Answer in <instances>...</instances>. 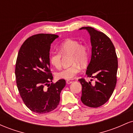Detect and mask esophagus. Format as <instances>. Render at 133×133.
<instances>
[{"label":"esophagus","mask_w":133,"mask_h":133,"mask_svg":"<svg viewBox=\"0 0 133 133\" xmlns=\"http://www.w3.org/2000/svg\"><path fill=\"white\" fill-rule=\"evenodd\" d=\"M66 82H67V84H71L72 82V81H70V80H67Z\"/></svg>","instance_id":"1"}]
</instances>
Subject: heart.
I'll return each instance as SVG.
<instances>
[{
	"mask_svg": "<svg viewBox=\"0 0 133 133\" xmlns=\"http://www.w3.org/2000/svg\"><path fill=\"white\" fill-rule=\"evenodd\" d=\"M59 52H52L49 57L50 63L56 69L62 67V56H71L70 64L71 66L65 68L56 74L59 79H71L81 71L80 66H85L89 60V52L88 47L80 44L78 41L68 39L59 45Z\"/></svg>",
	"mask_w": 133,
	"mask_h": 133,
	"instance_id": "1",
	"label": "heart"
}]
</instances>
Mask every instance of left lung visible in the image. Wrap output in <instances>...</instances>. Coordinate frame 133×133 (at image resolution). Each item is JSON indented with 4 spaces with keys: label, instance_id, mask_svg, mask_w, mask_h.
I'll use <instances>...</instances> for the list:
<instances>
[{
    "label": "left lung",
    "instance_id": "obj_1",
    "mask_svg": "<svg viewBox=\"0 0 133 133\" xmlns=\"http://www.w3.org/2000/svg\"><path fill=\"white\" fill-rule=\"evenodd\" d=\"M91 36L92 56L87 68V77L95 79V82L79 79L82 85L81 101L90 108H98L109 100L117 82V57L112 41L105 34L91 27H82ZM91 81H92L91 79Z\"/></svg>",
    "mask_w": 133,
    "mask_h": 133
}]
</instances>
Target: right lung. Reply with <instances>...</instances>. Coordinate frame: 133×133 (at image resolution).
<instances>
[{"label":"right lung","instance_id":"1","mask_svg":"<svg viewBox=\"0 0 133 133\" xmlns=\"http://www.w3.org/2000/svg\"><path fill=\"white\" fill-rule=\"evenodd\" d=\"M58 37L49 34L34 35L24 41L17 55L15 74L20 96L30 111L39 114L47 113L57 108L60 93L65 86L64 79L50 84L53 79L50 48Z\"/></svg>","mask_w":133,"mask_h":133}]
</instances>
